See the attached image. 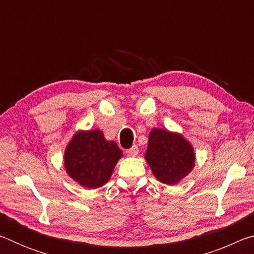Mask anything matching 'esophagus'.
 <instances>
[{
  "label": "esophagus",
  "instance_id": "esophagus-1",
  "mask_svg": "<svg viewBox=\"0 0 254 254\" xmlns=\"http://www.w3.org/2000/svg\"><path fill=\"white\" fill-rule=\"evenodd\" d=\"M137 153H139V148H137V145H132L130 149L127 150V154L130 157H135L137 156Z\"/></svg>",
  "mask_w": 254,
  "mask_h": 254
}]
</instances>
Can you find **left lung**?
<instances>
[{
  "label": "left lung",
  "instance_id": "1",
  "mask_svg": "<svg viewBox=\"0 0 254 254\" xmlns=\"http://www.w3.org/2000/svg\"><path fill=\"white\" fill-rule=\"evenodd\" d=\"M144 157L156 178L167 185L179 183L195 166L191 144L178 133L162 128L150 132Z\"/></svg>",
  "mask_w": 254,
  "mask_h": 254
}]
</instances>
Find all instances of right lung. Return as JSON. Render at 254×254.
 <instances>
[{"label":"right lung","instance_id":"right-lung-1","mask_svg":"<svg viewBox=\"0 0 254 254\" xmlns=\"http://www.w3.org/2000/svg\"><path fill=\"white\" fill-rule=\"evenodd\" d=\"M122 150L114 141L105 140L100 130L79 131L65 151L67 174L83 187L95 189L109 182Z\"/></svg>","mask_w":254,"mask_h":254}]
</instances>
